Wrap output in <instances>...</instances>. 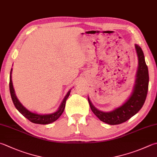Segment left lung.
Listing matches in <instances>:
<instances>
[{"label":"left lung","instance_id":"1","mask_svg":"<svg viewBox=\"0 0 157 157\" xmlns=\"http://www.w3.org/2000/svg\"><path fill=\"white\" fill-rule=\"evenodd\" d=\"M135 48L139 59L137 79L133 92L126 102L113 111L102 112L94 107L88 99L91 111L103 122L115 125L126 122L140 110L146 99L149 82L148 69L141 47L136 44Z\"/></svg>","mask_w":157,"mask_h":157}]
</instances>
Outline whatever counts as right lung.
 Segmentation results:
<instances>
[{"label":"right lung","instance_id":"1","mask_svg":"<svg viewBox=\"0 0 157 157\" xmlns=\"http://www.w3.org/2000/svg\"><path fill=\"white\" fill-rule=\"evenodd\" d=\"M11 70H12V69L11 70L10 77V90L11 99H12L13 105L15 106H16V108L17 109V111H18L20 113L23 115V116H25L26 118H27L30 122L35 124H48L52 123L57 120L58 118L61 116V114L63 113L65 106H66V100L67 99V98H68L70 95V91H69L68 92H67V95L63 99V102H62L61 105L60 106V107L58 109V111L55 112L54 113L48 114V115H40V114L32 113V112L28 111L25 107H24L22 105H21V103L19 102V100H17V98H16V94H15L14 90L13 87L12 81H11Z\"/></svg>","mask_w":157,"mask_h":157}]
</instances>
